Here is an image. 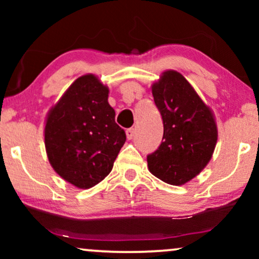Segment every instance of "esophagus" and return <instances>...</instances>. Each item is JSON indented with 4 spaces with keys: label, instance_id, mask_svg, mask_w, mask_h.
<instances>
[{
    "label": "esophagus",
    "instance_id": "obj_1",
    "mask_svg": "<svg viewBox=\"0 0 259 259\" xmlns=\"http://www.w3.org/2000/svg\"><path fill=\"white\" fill-rule=\"evenodd\" d=\"M126 137H127V139H128V140L133 139V137H134V128L126 130Z\"/></svg>",
    "mask_w": 259,
    "mask_h": 259
}]
</instances>
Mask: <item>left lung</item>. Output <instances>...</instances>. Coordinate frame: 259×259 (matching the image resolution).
Returning a JSON list of instances; mask_svg holds the SVG:
<instances>
[{"label":"left lung","instance_id":"1","mask_svg":"<svg viewBox=\"0 0 259 259\" xmlns=\"http://www.w3.org/2000/svg\"><path fill=\"white\" fill-rule=\"evenodd\" d=\"M164 123L162 143L147 155L150 172L169 185H184L206 167L218 140L213 112L189 81L167 69L152 84Z\"/></svg>","mask_w":259,"mask_h":259}]
</instances>
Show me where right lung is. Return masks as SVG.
<instances>
[{
    "label": "right lung",
    "instance_id": "right-lung-1",
    "mask_svg": "<svg viewBox=\"0 0 259 259\" xmlns=\"http://www.w3.org/2000/svg\"><path fill=\"white\" fill-rule=\"evenodd\" d=\"M108 87L94 74L77 77L49 109L45 146L49 164L67 183L91 189L112 171L126 141L108 104Z\"/></svg>",
    "mask_w": 259,
    "mask_h": 259
}]
</instances>
